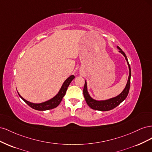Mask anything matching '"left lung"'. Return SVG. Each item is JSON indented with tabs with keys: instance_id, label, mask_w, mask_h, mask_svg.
Wrapping results in <instances>:
<instances>
[{
	"instance_id": "1",
	"label": "left lung",
	"mask_w": 152,
	"mask_h": 152,
	"mask_svg": "<svg viewBox=\"0 0 152 152\" xmlns=\"http://www.w3.org/2000/svg\"><path fill=\"white\" fill-rule=\"evenodd\" d=\"M117 48L119 50V52H120L123 56L125 57V59L128 65L129 70V77H128V80L127 82L126 86L125 87V88H124V90L122 91V93L121 94H119L118 96H115V97H113V98H110L108 99H105V100H96L91 97L90 94L88 93V91H87V82L86 80H85V84H84V90H83L84 96L85 98L87 104H88V106L90 108H91L93 110L104 112V111H108V110L115 108L116 107H117L118 105L120 104L123 101L127 98L129 91L130 84H131L130 83L131 77V67H130L129 64L128 59L126 54L124 53V51H122V50L118 46H117Z\"/></svg>"
}]
</instances>
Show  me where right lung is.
<instances>
[{
  "label": "right lung",
  "instance_id": "add662e5",
  "mask_svg": "<svg viewBox=\"0 0 152 152\" xmlns=\"http://www.w3.org/2000/svg\"><path fill=\"white\" fill-rule=\"evenodd\" d=\"M74 79H75V76L73 75H72L69 77H68L67 79L65 80V82H63V84L62 86L61 87V88H60V89H59L58 94L56 96H54V97L52 98L51 99H50L46 101V102H44L42 103H34L30 102H28V101H27L23 98L22 96L19 93H18V94H19L20 97L27 104L30 106V107L32 108H34L37 110H39V111H44V110H50V109H53V108L57 107L58 106L59 104V103H61L63 98L64 97V96H65L66 94L68 87L71 83V82Z\"/></svg>",
  "mask_w": 152,
  "mask_h": 152
}]
</instances>
